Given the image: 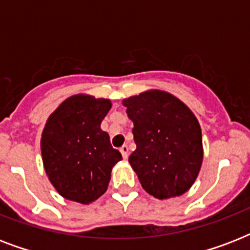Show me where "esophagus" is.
I'll return each instance as SVG.
<instances>
[{"mask_svg":"<svg viewBox=\"0 0 250 250\" xmlns=\"http://www.w3.org/2000/svg\"><path fill=\"white\" fill-rule=\"evenodd\" d=\"M119 150H121L123 158H125V160H127V158H128V146H127V145H123V146H122Z\"/></svg>","mask_w":250,"mask_h":250,"instance_id":"esophagus-1","label":"esophagus"}]
</instances>
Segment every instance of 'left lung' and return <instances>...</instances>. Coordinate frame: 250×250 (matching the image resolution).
I'll return each mask as SVG.
<instances>
[{
    "mask_svg": "<svg viewBox=\"0 0 250 250\" xmlns=\"http://www.w3.org/2000/svg\"><path fill=\"white\" fill-rule=\"evenodd\" d=\"M133 122L136 150L128 162L141 186L156 198L182 196L197 178L204 158L201 127L186 104L150 89L125 98Z\"/></svg>",
    "mask_w": 250,
    "mask_h": 250,
    "instance_id": "obj_1",
    "label": "left lung"
}]
</instances>
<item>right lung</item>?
<instances>
[{
  "label": "right lung",
  "instance_id": "right-lung-1",
  "mask_svg": "<svg viewBox=\"0 0 250 250\" xmlns=\"http://www.w3.org/2000/svg\"><path fill=\"white\" fill-rule=\"evenodd\" d=\"M110 109L107 98L75 94L48 118L41 135L42 164L62 197L88 205L107 189L111 170L122 160L101 129Z\"/></svg>",
  "mask_w": 250,
  "mask_h": 250
}]
</instances>
